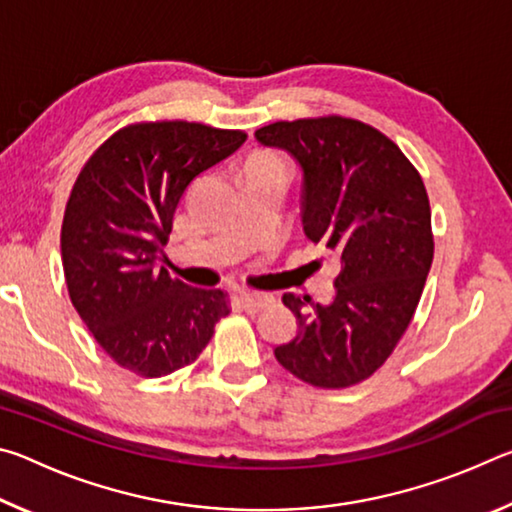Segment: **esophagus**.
<instances>
[{
  "label": "esophagus",
  "mask_w": 512,
  "mask_h": 512,
  "mask_svg": "<svg viewBox=\"0 0 512 512\" xmlns=\"http://www.w3.org/2000/svg\"><path fill=\"white\" fill-rule=\"evenodd\" d=\"M237 300L246 311H259V309H264L266 305H271V302H273V298L266 296V293H250V291L239 293Z\"/></svg>",
  "instance_id": "esophagus-1"
}]
</instances>
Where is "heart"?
<instances>
[{
	"mask_svg": "<svg viewBox=\"0 0 512 512\" xmlns=\"http://www.w3.org/2000/svg\"><path fill=\"white\" fill-rule=\"evenodd\" d=\"M257 162H273V160H271V158H259Z\"/></svg>",
	"mask_w": 512,
	"mask_h": 512,
	"instance_id": "1",
	"label": "heart"
}]
</instances>
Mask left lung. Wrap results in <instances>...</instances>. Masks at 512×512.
I'll list each match as a JSON object with an SVG mask.
<instances>
[{
	"mask_svg": "<svg viewBox=\"0 0 512 512\" xmlns=\"http://www.w3.org/2000/svg\"><path fill=\"white\" fill-rule=\"evenodd\" d=\"M255 140L298 164L305 237L341 271L327 305L284 293L298 320L275 359L320 388L370 377L409 327L427 280L433 239L427 189L404 153L361 121H277Z\"/></svg>",
	"mask_w": 512,
	"mask_h": 512,
	"instance_id": "8db88e82",
	"label": "left lung"
}]
</instances>
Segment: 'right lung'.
<instances>
[{
  "label": "right lung",
  "instance_id": "right-lung-1",
  "mask_svg": "<svg viewBox=\"0 0 512 512\" xmlns=\"http://www.w3.org/2000/svg\"><path fill=\"white\" fill-rule=\"evenodd\" d=\"M246 135L187 121L128 126L76 178L60 232L76 311L121 368L162 377L192 363L228 316L223 291L158 268L180 201Z\"/></svg>",
  "mask_w": 512,
  "mask_h": 512
}]
</instances>
